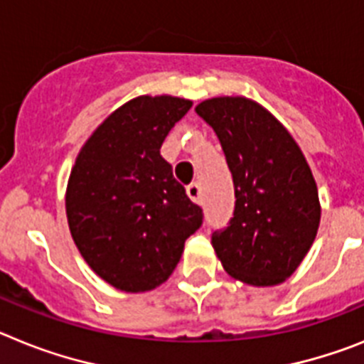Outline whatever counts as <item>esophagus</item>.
<instances>
[{
	"label": "esophagus",
	"instance_id": "1",
	"mask_svg": "<svg viewBox=\"0 0 364 364\" xmlns=\"http://www.w3.org/2000/svg\"><path fill=\"white\" fill-rule=\"evenodd\" d=\"M186 194H188V198H191L194 203L201 205V201H203V198H201V186L198 185V183H192V185L186 186Z\"/></svg>",
	"mask_w": 364,
	"mask_h": 364
}]
</instances>
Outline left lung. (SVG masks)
<instances>
[{"label": "left lung", "mask_w": 364, "mask_h": 364, "mask_svg": "<svg viewBox=\"0 0 364 364\" xmlns=\"http://www.w3.org/2000/svg\"><path fill=\"white\" fill-rule=\"evenodd\" d=\"M196 113L216 132L235 183V214L213 232L223 269L243 284L277 286L314 245L321 221L317 183L291 134L245 97H214Z\"/></svg>", "instance_id": "8db88e82"}]
</instances>
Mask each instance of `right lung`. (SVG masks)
<instances>
[{
	"label": "right lung",
	"mask_w": 364,
	"mask_h": 364,
	"mask_svg": "<svg viewBox=\"0 0 364 364\" xmlns=\"http://www.w3.org/2000/svg\"><path fill=\"white\" fill-rule=\"evenodd\" d=\"M192 100L141 95L117 107L78 151L65 214L82 258L126 293L156 289L176 269L203 213L173 179L161 146Z\"/></svg>",
	"instance_id": "right-lung-1"
}]
</instances>
